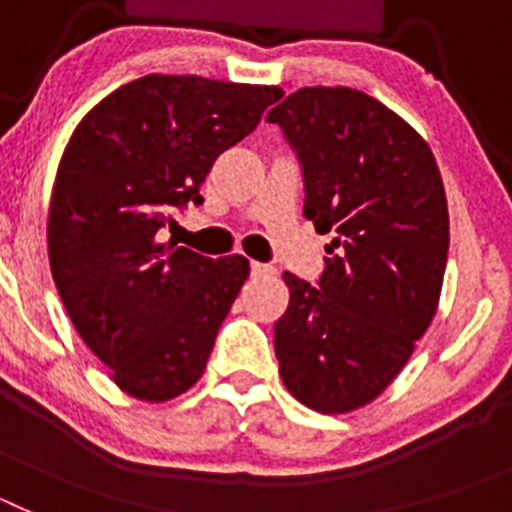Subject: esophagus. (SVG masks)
Instances as JSON below:
<instances>
[{"instance_id": "obj_1", "label": "esophagus", "mask_w": 512, "mask_h": 512, "mask_svg": "<svg viewBox=\"0 0 512 512\" xmlns=\"http://www.w3.org/2000/svg\"><path fill=\"white\" fill-rule=\"evenodd\" d=\"M274 274V266L261 264V261H251V277H271Z\"/></svg>"}]
</instances>
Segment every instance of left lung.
Here are the masks:
<instances>
[{"instance_id":"obj_1","label":"left lung","mask_w":512,"mask_h":512,"mask_svg":"<svg viewBox=\"0 0 512 512\" xmlns=\"http://www.w3.org/2000/svg\"><path fill=\"white\" fill-rule=\"evenodd\" d=\"M266 120L297 153L305 217L333 233L318 287L284 274L279 374L307 408L348 413L382 395L436 315L449 256L441 171L408 122L359 89H297Z\"/></svg>"}]
</instances>
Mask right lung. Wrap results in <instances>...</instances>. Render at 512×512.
<instances>
[{"mask_svg": "<svg viewBox=\"0 0 512 512\" xmlns=\"http://www.w3.org/2000/svg\"><path fill=\"white\" fill-rule=\"evenodd\" d=\"M277 87L148 74L89 112L58 164L48 259L63 307L120 390L182 395L205 372L248 259L158 243L174 207L202 205L215 158L253 133Z\"/></svg>", "mask_w": 512, "mask_h": 512, "instance_id": "right-lung-1", "label": "right lung"}]
</instances>
